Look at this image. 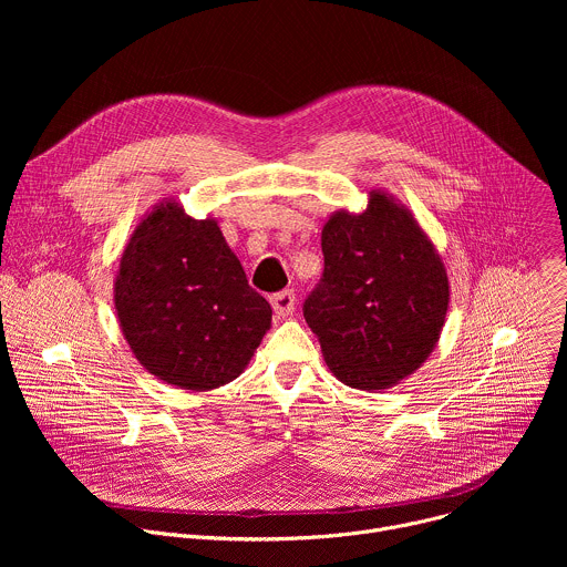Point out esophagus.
Returning a JSON list of instances; mask_svg holds the SVG:
<instances>
[{"label": "esophagus", "instance_id": "esophagus-1", "mask_svg": "<svg viewBox=\"0 0 567 567\" xmlns=\"http://www.w3.org/2000/svg\"><path fill=\"white\" fill-rule=\"evenodd\" d=\"M271 307L278 316H289L293 313L296 309V293L291 289H285V291H278L276 296H271Z\"/></svg>", "mask_w": 567, "mask_h": 567}]
</instances>
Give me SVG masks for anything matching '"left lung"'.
I'll use <instances>...</instances> for the list:
<instances>
[{"label":"left lung","instance_id":"left-lung-1","mask_svg":"<svg viewBox=\"0 0 567 567\" xmlns=\"http://www.w3.org/2000/svg\"><path fill=\"white\" fill-rule=\"evenodd\" d=\"M326 271L302 313L332 374L350 388L396 385L435 350L451 300L433 239L394 195L368 193L322 226Z\"/></svg>","mask_w":567,"mask_h":567}]
</instances>
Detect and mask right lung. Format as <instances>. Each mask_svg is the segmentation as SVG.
I'll use <instances>...</instances> for the list:
<instances>
[{"mask_svg":"<svg viewBox=\"0 0 567 567\" xmlns=\"http://www.w3.org/2000/svg\"><path fill=\"white\" fill-rule=\"evenodd\" d=\"M114 307L136 361L190 392L237 379L271 328V305L249 287L217 219H195L168 197L127 239Z\"/></svg>","mask_w":567,"mask_h":567,"instance_id":"right-lung-1","label":"right lung"}]
</instances>
